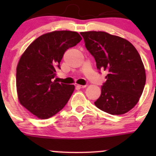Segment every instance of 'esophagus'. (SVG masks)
Instances as JSON below:
<instances>
[{
	"label": "esophagus",
	"mask_w": 156,
	"mask_h": 156,
	"mask_svg": "<svg viewBox=\"0 0 156 156\" xmlns=\"http://www.w3.org/2000/svg\"><path fill=\"white\" fill-rule=\"evenodd\" d=\"M75 86L77 88H85L87 87L86 85H80V84H75Z\"/></svg>",
	"instance_id": "obj_1"
}]
</instances>
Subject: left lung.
Masks as SVG:
<instances>
[{
  "label": "left lung",
  "mask_w": 156,
  "mask_h": 156,
  "mask_svg": "<svg viewBox=\"0 0 156 156\" xmlns=\"http://www.w3.org/2000/svg\"><path fill=\"white\" fill-rule=\"evenodd\" d=\"M81 34L99 72H108L101 95L94 104L111 115L127 112L139 101L146 84L145 69L139 53L128 41L104 31Z\"/></svg>",
  "instance_id": "obj_1"
}]
</instances>
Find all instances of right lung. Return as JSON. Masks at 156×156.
<instances>
[{
	"label": "right lung",
	"instance_id": "right-lung-1",
	"mask_svg": "<svg viewBox=\"0 0 156 156\" xmlns=\"http://www.w3.org/2000/svg\"><path fill=\"white\" fill-rule=\"evenodd\" d=\"M81 40L75 31H55L35 39L22 55L16 78L18 98L38 119L52 117L68 103L75 86L53 78L65 52Z\"/></svg>",
	"mask_w": 156,
	"mask_h": 156
}]
</instances>
